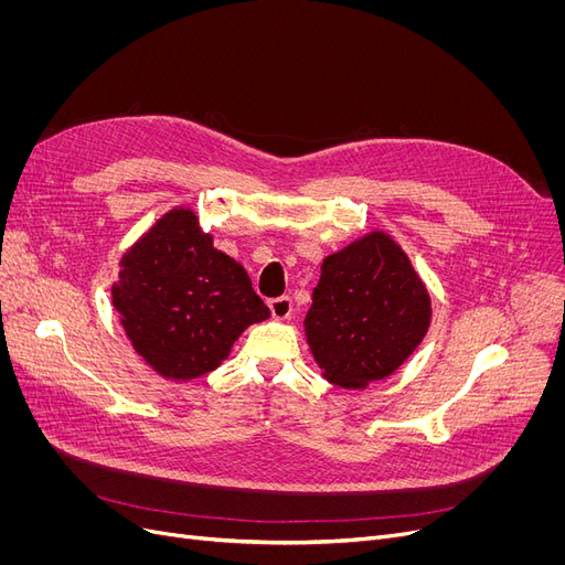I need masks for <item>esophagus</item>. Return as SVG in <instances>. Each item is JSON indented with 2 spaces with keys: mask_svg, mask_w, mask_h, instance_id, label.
<instances>
[{
  "mask_svg": "<svg viewBox=\"0 0 565 565\" xmlns=\"http://www.w3.org/2000/svg\"><path fill=\"white\" fill-rule=\"evenodd\" d=\"M270 311L277 320H286L292 313V300L288 298V295H281V298L270 300Z\"/></svg>",
  "mask_w": 565,
  "mask_h": 565,
  "instance_id": "1",
  "label": "esophagus"
}]
</instances>
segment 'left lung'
<instances>
[{"label": "left lung", "mask_w": 565, "mask_h": 565, "mask_svg": "<svg viewBox=\"0 0 565 565\" xmlns=\"http://www.w3.org/2000/svg\"><path fill=\"white\" fill-rule=\"evenodd\" d=\"M305 332L322 375L360 390L392 375L422 343L430 295L405 252L373 231L322 260Z\"/></svg>", "instance_id": "1"}]
</instances>
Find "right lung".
Masks as SVG:
<instances>
[{
    "label": "right lung",
    "mask_w": 565,
    "mask_h": 565,
    "mask_svg": "<svg viewBox=\"0 0 565 565\" xmlns=\"http://www.w3.org/2000/svg\"><path fill=\"white\" fill-rule=\"evenodd\" d=\"M111 302L132 348L171 380L215 371L252 322L270 318L245 267L213 247L190 207H173L124 254Z\"/></svg>",
    "instance_id": "add662e5"
}]
</instances>
